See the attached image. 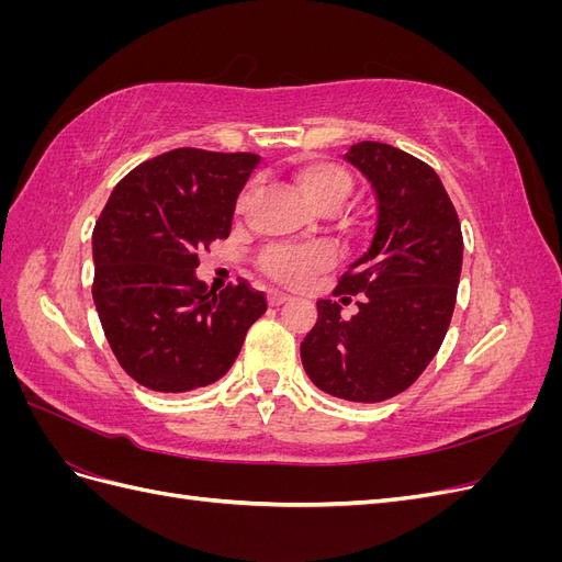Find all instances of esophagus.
Returning a JSON list of instances; mask_svg holds the SVG:
<instances>
[{"label": "esophagus", "mask_w": 562, "mask_h": 562, "mask_svg": "<svg viewBox=\"0 0 562 562\" xmlns=\"http://www.w3.org/2000/svg\"><path fill=\"white\" fill-rule=\"evenodd\" d=\"M288 300H291V297H288L285 293H279V291H269L267 293V302L271 304V307H279V304H283Z\"/></svg>", "instance_id": "esophagus-1"}]
</instances>
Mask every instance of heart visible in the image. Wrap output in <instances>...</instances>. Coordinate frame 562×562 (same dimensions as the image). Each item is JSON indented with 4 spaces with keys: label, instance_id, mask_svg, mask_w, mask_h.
Segmentation results:
<instances>
[{
    "label": "heart",
    "instance_id": "obj_1",
    "mask_svg": "<svg viewBox=\"0 0 562 562\" xmlns=\"http://www.w3.org/2000/svg\"><path fill=\"white\" fill-rule=\"evenodd\" d=\"M293 178L302 194L307 196L314 206L323 211H333L342 203L351 192V176L347 168L326 159H307L295 166ZM250 190H244L236 199V213L248 209ZM335 252L328 246L314 248H293V246H271L262 252L260 269L269 279L285 285H300L307 281L316 271L330 267Z\"/></svg>",
    "mask_w": 562,
    "mask_h": 562
}]
</instances>
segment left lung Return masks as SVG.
Wrapping results in <instances>:
<instances>
[{"instance_id":"1","label":"left lung","mask_w":562,"mask_h":562,"mask_svg":"<svg viewBox=\"0 0 562 562\" xmlns=\"http://www.w3.org/2000/svg\"><path fill=\"white\" fill-rule=\"evenodd\" d=\"M351 161L378 194V229L368 252L337 279L333 295H361L342 318L318 300V321L302 339V366L330 396L353 403L394 398L440 349L462 274V227L429 164L384 143L351 145Z\"/></svg>"}]
</instances>
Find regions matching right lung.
<instances>
[{
  "mask_svg": "<svg viewBox=\"0 0 562 562\" xmlns=\"http://www.w3.org/2000/svg\"><path fill=\"white\" fill-rule=\"evenodd\" d=\"M258 164L250 151H164L119 180L95 220L93 302L119 366L138 384L184 394L217 382L267 312L246 279L215 295L194 277L199 252L229 236Z\"/></svg>",
  "mask_w": 562,
  "mask_h": 562,
  "instance_id": "add662e5",
  "label": "right lung"
}]
</instances>
